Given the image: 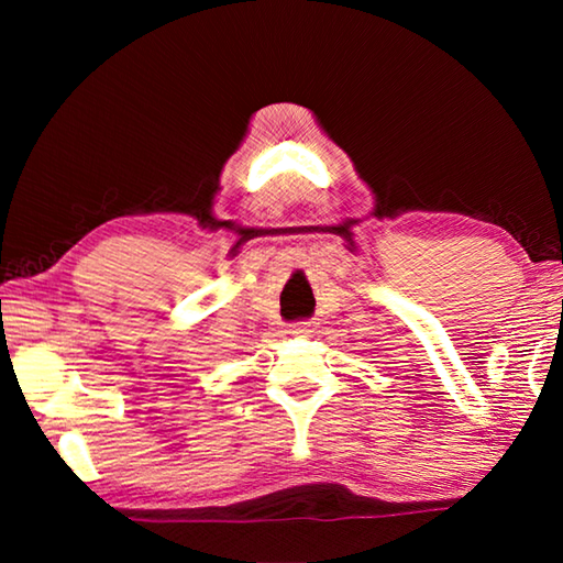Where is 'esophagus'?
I'll return each mask as SVG.
<instances>
[{
  "mask_svg": "<svg viewBox=\"0 0 563 563\" xmlns=\"http://www.w3.org/2000/svg\"><path fill=\"white\" fill-rule=\"evenodd\" d=\"M312 330H316V322H312V320H298V322H292V325H290L292 335H310Z\"/></svg>",
  "mask_w": 563,
  "mask_h": 563,
  "instance_id": "34e87169",
  "label": "esophagus"
}]
</instances>
